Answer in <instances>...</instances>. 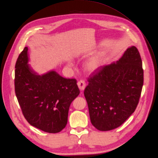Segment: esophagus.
Returning a JSON list of instances; mask_svg holds the SVG:
<instances>
[{
	"label": "esophagus",
	"mask_w": 158,
	"mask_h": 158,
	"mask_svg": "<svg viewBox=\"0 0 158 158\" xmlns=\"http://www.w3.org/2000/svg\"><path fill=\"white\" fill-rule=\"evenodd\" d=\"M77 85H78L79 89H80L81 90H84L85 87L86 83H85V81H83V80H80V81H78Z\"/></svg>",
	"instance_id": "34e87169"
}]
</instances>
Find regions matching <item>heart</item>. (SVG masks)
<instances>
[{
	"mask_svg": "<svg viewBox=\"0 0 158 158\" xmlns=\"http://www.w3.org/2000/svg\"><path fill=\"white\" fill-rule=\"evenodd\" d=\"M102 58L97 56L90 59L85 64V68L89 72H94L97 71L102 64Z\"/></svg>",
	"mask_w": 158,
	"mask_h": 158,
	"instance_id": "obj_1",
	"label": "heart"
}]
</instances>
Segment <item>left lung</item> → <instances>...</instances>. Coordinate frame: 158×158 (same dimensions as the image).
I'll return each instance as SVG.
<instances>
[{
	"instance_id": "obj_1",
	"label": "left lung",
	"mask_w": 158,
	"mask_h": 158,
	"mask_svg": "<svg viewBox=\"0 0 158 158\" xmlns=\"http://www.w3.org/2000/svg\"><path fill=\"white\" fill-rule=\"evenodd\" d=\"M84 96L92 124L99 131L122 125L136 110L143 84V69L135 46L116 63L99 67L87 79Z\"/></svg>"
}]
</instances>
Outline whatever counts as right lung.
Wrapping results in <instances>:
<instances>
[{"label": "right lung", "instance_id": "add662e5", "mask_svg": "<svg viewBox=\"0 0 158 158\" xmlns=\"http://www.w3.org/2000/svg\"><path fill=\"white\" fill-rule=\"evenodd\" d=\"M25 47L15 64V89L22 114L31 125L50 133L66 127L69 108L80 94L75 78H65L55 71L36 75L28 64Z\"/></svg>", "mask_w": 158, "mask_h": 158}]
</instances>
